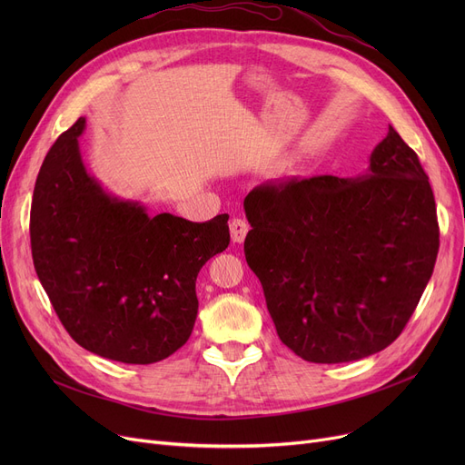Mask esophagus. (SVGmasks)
I'll return each mask as SVG.
<instances>
[{
	"instance_id": "1",
	"label": "esophagus",
	"mask_w": 465,
	"mask_h": 465,
	"mask_svg": "<svg viewBox=\"0 0 465 465\" xmlns=\"http://www.w3.org/2000/svg\"><path fill=\"white\" fill-rule=\"evenodd\" d=\"M249 223L247 220H242V218H233L232 223H230V233H232V241L233 242H242L245 241V237H247V233H249Z\"/></svg>"
}]
</instances>
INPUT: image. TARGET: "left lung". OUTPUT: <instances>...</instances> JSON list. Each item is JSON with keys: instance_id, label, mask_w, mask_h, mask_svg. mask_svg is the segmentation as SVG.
I'll return each instance as SVG.
<instances>
[{"instance_id": "8db88e82", "label": "left lung", "mask_w": 465, "mask_h": 465, "mask_svg": "<svg viewBox=\"0 0 465 465\" xmlns=\"http://www.w3.org/2000/svg\"><path fill=\"white\" fill-rule=\"evenodd\" d=\"M242 205L245 258L290 351L341 363L394 343L433 273L439 224L420 160L392 126L363 175L263 183Z\"/></svg>"}]
</instances>
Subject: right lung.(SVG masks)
<instances>
[{
  "label": "right lung",
  "mask_w": 465,
  "mask_h": 465,
  "mask_svg": "<svg viewBox=\"0 0 465 465\" xmlns=\"http://www.w3.org/2000/svg\"><path fill=\"white\" fill-rule=\"evenodd\" d=\"M83 130L79 118L39 169L30 213L35 272L75 343L114 361L154 363L188 341L195 279L228 249L230 216L190 223L113 198L83 163Z\"/></svg>",
  "instance_id": "1"
}]
</instances>
